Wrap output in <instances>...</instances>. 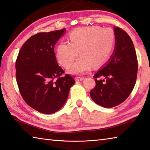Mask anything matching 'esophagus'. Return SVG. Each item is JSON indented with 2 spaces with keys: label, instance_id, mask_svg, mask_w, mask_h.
Segmentation results:
<instances>
[{
  "label": "esophagus",
  "instance_id": "1",
  "mask_svg": "<svg viewBox=\"0 0 150 150\" xmlns=\"http://www.w3.org/2000/svg\"><path fill=\"white\" fill-rule=\"evenodd\" d=\"M75 80H76V81H77V82H78V81H82V80H83V78L77 76V77L75 78Z\"/></svg>",
  "mask_w": 150,
  "mask_h": 150
}]
</instances>
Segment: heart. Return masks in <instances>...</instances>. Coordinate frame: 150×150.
Listing matches in <instances>:
<instances>
[{
    "instance_id": "1",
    "label": "heart",
    "mask_w": 150,
    "mask_h": 150,
    "mask_svg": "<svg viewBox=\"0 0 150 150\" xmlns=\"http://www.w3.org/2000/svg\"><path fill=\"white\" fill-rule=\"evenodd\" d=\"M69 43L62 42L57 47L58 62L65 68L71 67L79 51L81 57L70 69V72L81 74L92 66L101 67L109 59L113 49L115 36L111 28L88 26L74 30L69 34Z\"/></svg>"
}]
</instances>
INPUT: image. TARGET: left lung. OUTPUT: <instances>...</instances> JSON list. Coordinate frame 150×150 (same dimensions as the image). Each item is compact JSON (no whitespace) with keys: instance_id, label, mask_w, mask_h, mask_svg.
Wrapping results in <instances>:
<instances>
[{"instance_id":"obj_1","label":"left lung","mask_w":150,"mask_h":150,"mask_svg":"<svg viewBox=\"0 0 150 150\" xmlns=\"http://www.w3.org/2000/svg\"><path fill=\"white\" fill-rule=\"evenodd\" d=\"M115 48L108 62L94 75L96 87L90 91L94 102L111 108L124 102L134 87L138 73V59L130 36L120 28L115 27ZM101 77L106 79L101 80Z\"/></svg>"}]
</instances>
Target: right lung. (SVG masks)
Here are the masks:
<instances>
[{"mask_svg":"<svg viewBox=\"0 0 150 150\" xmlns=\"http://www.w3.org/2000/svg\"><path fill=\"white\" fill-rule=\"evenodd\" d=\"M65 28L31 36L19 51L16 60V77L21 96L31 108L51 114L64 105L73 77L58 65L54 45Z\"/></svg>","mask_w":150,"mask_h":150,"instance_id":"right-lung-1","label":"right lung"}]
</instances>
